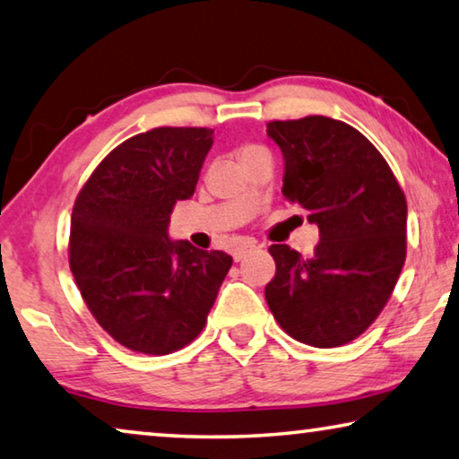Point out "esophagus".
Instances as JSON below:
<instances>
[{"label": "esophagus", "instance_id": "obj_1", "mask_svg": "<svg viewBox=\"0 0 459 459\" xmlns=\"http://www.w3.org/2000/svg\"><path fill=\"white\" fill-rule=\"evenodd\" d=\"M255 251V243L253 241H245V243H241V245H237L235 249H232V259L235 261H243L247 255H249V253H253Z\"/></svg>", "mask_w": 459, "mask_h": 459}]
</instances>
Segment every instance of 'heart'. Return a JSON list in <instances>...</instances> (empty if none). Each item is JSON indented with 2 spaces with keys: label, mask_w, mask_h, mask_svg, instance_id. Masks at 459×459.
<instances>
[{
  "label": "heart",
  "mask_w": 459,
  "mask_h": 459,
  "mask_svg": "<svg viewBox=\"0 0 459 459\" xmlns=\"http://www.w3.org/2000/svg\"><path fill=\"white\" fill-rule=\"evenodd\" d=\"M253 149H255V147H245V149L241 151V157H243V155H247V152H251Z\"/></svg>",
  "instance_id": "b5f03b06"
}]
</instances>
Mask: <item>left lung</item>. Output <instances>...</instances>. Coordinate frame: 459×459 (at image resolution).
Here are the masks:
<instances>
[{"label":"left lung","instance_id":"1","mask_svg":"<svg viewBox=\"0 0 459 459\" xmlns=\"http://www.w3.org/2000/svg\"><path fill=\"white\" fill-rule=\"evenodd\" d=\"M283 155L286 200L318 224L304 259L272 245L265 300L290 337L339 347L380 316L406 259V198L386 159L359 130L326 116L267 122Z\"/></svg>","mask_w":459,"mask_h":459}]
</instances>
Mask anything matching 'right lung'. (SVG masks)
Wrapping results in <instances>:
<instances>
[{"label": "right lung", "instance_id": "add662e5", "mask_svg": "<svg viewBox=\"0 0 459 459\" xmlns=\"http://www.w3.org/2000/svg\"><path fill=\"white\" fill-rule=\"evenodd\" d=\"M212 128L159 126L108 152L75 198L69 265L98 325L122 347L167 355L206 325L232 257L167 237L194 195Z\"/></svg>", "mask_w": 459, "mask_h": 459}]
</instances>
